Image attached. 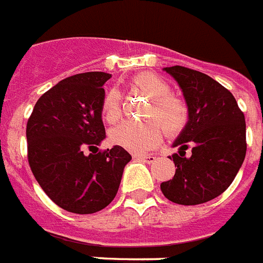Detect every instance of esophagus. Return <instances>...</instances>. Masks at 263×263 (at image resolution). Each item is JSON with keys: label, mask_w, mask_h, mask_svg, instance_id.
<instances>
[{"label": "esophagus", "mask_w": 263, "mask_h": 263, "mask_svg": "<svg viewBox=\"0 0 263 263\" xmlns=\"http://www.w3.org/2000/svg\"><path fill=\"white\" fill-rule=\"evenodd\" d=\"M136 160H140V161H145V163H154L156 161V156L153 154H139V156H135Z\"/></svg>", "instance_id": "1"}]
</instances>
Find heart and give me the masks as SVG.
Returning <instances> with one entry per match:
<instances>
[{"label":"heart","mask_w":263,"mask_h":263,"mask_svg":"<svg viewBox=\"0 0 263 263\" xmlns=\"http://www.w3.org/2000/svg\"><path fill=\"white\" fill-rule=\"evenodd\" d=\"M132 84L136 89L150 96L145 111V117L150 120L120 124L110 132V140L129 152L142 153L161 142L163 129L168 136L179 135L189 123L190 110L186 100L171 93V85L157 74H139ZM121 95L117 89H110L102 102V117L106 123L114 124L121 118Z\"/></svg>","instance_id":"b5f03b06"}]
</instances>
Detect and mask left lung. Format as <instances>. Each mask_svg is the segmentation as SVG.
<instances>
[{
    "instance_id": "obj_1",
    "label": "left lung",
    "mask_w": 263,
    "mask_h": 263,
    "mask_svg": "<svg viewBox=\"0 0 263 263\" xmlns=\"http://www.w3.org/2000/svg\"><path fill=\"white\" fill-rule=\"evenodd\" d=\"M164 70L182 88L190 118L174 143L179 147L172 156L175 175L160 187L172 203H207L229 187L243 164L247 152L244 114L232 92L207 74L183 66Z\"/></svg>"
}]
</instances>
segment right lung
Here are the masks:
<instances>
[{
	"mask_svg": "<svg viewBox=\"0 0 263 263\" xmlns=\"http://www.w3.org/2000/svg\"><path fill=\"white\" fill-rule=\"evenodd\" d=\"M110 77L89 71L62 80L37 100L27 121V158L34 178L56 205L73 214L107 207L131 160L120 146L98 149L106 136L102 102Z\"/></svg>",
	"mask_w": 263,
	"mask_h": 263,
	"instance_id": "obj_1",
	"label": "right lung"
}]
</instances>
